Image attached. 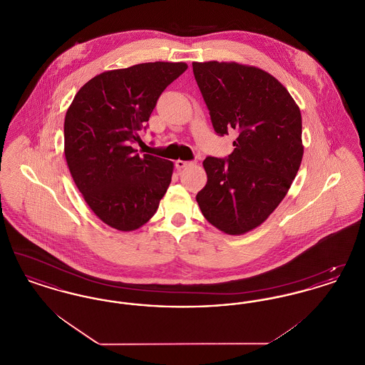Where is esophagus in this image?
<instances>
[{"label":"esophagus","instance_id":"34e87169","mask_svg":"<svg viewBox=\"0 0 365 365\" xmlns=\"http://www.w3.org/2000/svg\"><path fill=\"white\" fill-rule=\"evenodd\" d=\"M192 164H194V163H191V161H183V160L175 161V165H176L178 170H183V168H186V167H190Z\"/></svg>","mask_w":365,"mask_h":365}]
</instances>
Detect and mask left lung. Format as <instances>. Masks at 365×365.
<instances>
[{
	"mask_svg": "<svg viewBox=\"0 0 365 365\" xmlns=\"http://www.w3.org/2000/svg\"><path fill=\"white\" fill-rule=\"evenodd\" d=\"M215 131L240 133L227 160L207 157L208 176L197 202L212 226L242 235L278 208L299 170L302 119L275 76L235 61L192 63Z\"/></svg>",
	"mask_w": 365,
	"mask_h": 365,
	"instance_id": "1",
	"label": "left lung"
}]
</instances>
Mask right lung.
Segmentation results:
<instances>
[{
  "instance_id": "right-lung-1",
  "label": "right lung",
  "mask_w": 365,
  "mask_h": 365,
  "mask_svg": "<svg viewBox=\"0 0 365 365\" xmlns=\"http://www.w3.org/2000/svg\"><path fill=\"white\" fill-rule=\"evenodd\" d=\"M186 63H143L105 71L79 88L64 120L71 176L94 215L119 231L148 223L171 183L174 163L143 155L133 143L164 88Z\"/></svg>"
}]
</instances>
